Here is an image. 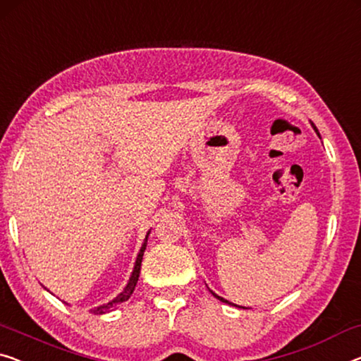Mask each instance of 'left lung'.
Returning <instances> with one entry per match:
<instances>
[{"mask_svg":"<svg viewBox=\"0 0 361 361\" xmlns=\"http://www.w3.org/2000/svg\"><path fill=\"white\" fill-rule=\"evenodd\" d=\"M314 129H316V128H314ZM316 133H318V129H316ZM318 136H319V133H318ZM214 297H215V298H219L220 301H224V303H228V305H232V303H230V301H227V300H224V298H220V297H219V295H215V293H214Z\"/></svg>","mask_w":361,"mask_h":361,"instance_id":"8db88e82","label":"left lung"}]
</instances>
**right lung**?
<instances>
[{
  "label": "right lung",
  "mask_w": 361,
  "mask_h": 361,
  "mask_svg": "<svg viewBox=\"0 0 361 361\" xmlns=\"http://www.w3.org/2000/svg\"><path fill=\"white\" fill-rule=\"evenodd\" d=\"M147 235H149V233H147ZM146 241H147V236H146ZM144 251H146V243L142 245L141 251H139V255H137V259H136V266H134L133 276H131V279H129V282H128V285H126V288L123 290V292H121L120 295H118V297H116L115 300H111L110 303H106V305H102V306H99V308L92 310V313H95V314H104V313H109V311H110V310H113V308H115L116 305L123 303V301H126L129 297H131L133 290H134V287H136V283H137L139 272H141V262H142Z\"/></svg>",
  "instance_id": "obj_1"
}]
</instances>
